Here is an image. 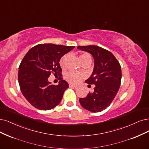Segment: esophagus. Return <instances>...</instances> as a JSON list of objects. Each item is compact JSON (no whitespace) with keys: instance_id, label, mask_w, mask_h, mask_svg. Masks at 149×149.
Listing matches in <instances>:
<instances>
[{"instance_id":"1","label":"esophagus","mask_w":149,"mask_h":149,"mask_svg":"<svg viewBox=\"0 0 149 149\" xmlns=\"http://www.w3.org/2000/svg\"><path fill=\"white\" fill-rule=\"evenodd\" d=\"M69 86H70V87H72V88H76V87H77L76 85H74V84H70Z\"/></svg>"}]
</instances>
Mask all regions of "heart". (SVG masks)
Segmentation results:
<instances>
[{
    "label": "heart",
    "mask_w": 149,
    "mask_h": 149,
    "mask_svg": "<svg viewBox=\"0 0 149 149\" xmlns=\"http://www.w3.org/2000/svg\"><path fill=\"white\" fill-rule=\"evenodd\" d=\"M66 59V55L63 56V57L61 58L60 60V64L61 65H63L65 63V61ZM79 59L81 61V63L85 62V61H91V57L89 54H81L79 56ZM83 74L78 73V72H75V71H69L66 74L65 78L70 83H77L83 78Z\"/></svg>",
    "instance_id": "b5f03b06"
}]
</instances>
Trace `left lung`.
Listing matches in <instances>:
<instances>
[{
	"instance_id": "left-lung-1",
	"label": "left lung",
	"mask_w": 149,
	"mask_h": 149,
	"mask_svg": "<svg viewBox=\"0 0 149 149\" xmlns=\"http://www.w3.org/2000/svg\"><path fill=\"white\" fill-rule=\"evenodd\" d=\"M77 48L89 52L94 60L93 72L85 81L89 84L95 85L94 91L92 93L89 92L84 98H80L79 103L91 112L102 111L110 105L119 90L121 66L111 52L99 46H78Z\"/></svg>"
}]
</instances>
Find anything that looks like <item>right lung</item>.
<instances>
[{
    "mask_svg": "<svg viewBox=\"0 0 149 149\" xmlns=\"http://www.w3.org/2000/svg\"><path fill=\"white\" fill-rule=\"evenodd\" d=\"M74 46L53 44L35 45L25 55L19 66L18 83L23 95L40 110L54 109L61 102L68 84L65 80L55 86L48 81L50 74H61L60 58Z\"/></svg>",
    "mask_w": 149,
    "mask_h": 149,
    "instance_id": "1",
    "label": "right lung"
}]
</instances>
